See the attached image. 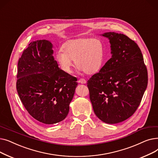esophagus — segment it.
I'll return each instance as SVG.
<instances>
[{"label": "esophagus", "instance_id": "34e87169", "mask_svg": "<svg viewBox=\"0 0 158 158\" xmlns=\"http://www.w3.org/2000/svg\"><path fill=\"white\" fill-rule=\"evenodd\" d=\"M78 82L79 83H80V84H86V82H87V81L85 80V79H84V78H80L79 80H78Z\"/></svg>", "mask_w": 158, "mask_h": 158}]
</instances>
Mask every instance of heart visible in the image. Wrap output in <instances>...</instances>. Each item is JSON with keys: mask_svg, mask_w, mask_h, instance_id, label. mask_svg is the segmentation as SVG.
I'll list each match as a JSON object with an SVG mask.
<instances>
[{"mask_svg": "<svg viewBox=\"0 0 158 158\" xmlns=\"http://www.w3.org/2000/svg\"><path fill=\"white\" fill-rule=\"evenodd\" d=\"M106 47L100 38H80L67 42L64 49L57 51L56 60L60 68L66 73H71L73 60L80 70L87 74H94L102 67Z\"/></svg>", "mask_w": 158, "mask_h": 158, "instance_id": "1", "label": "heart"}]
</instances>
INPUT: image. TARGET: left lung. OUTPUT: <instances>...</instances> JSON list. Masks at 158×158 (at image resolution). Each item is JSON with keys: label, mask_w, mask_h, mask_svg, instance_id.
<instances>
[{"label": "left lung", "mask_w": 158, "mask_h": 158, "mask_svg": "<svg viewBox=\"0 0 158 158\" xmlns=\"http://www.w3.org/2000/svg\"><path fill=\"white\" fill-rule=\"evenodd\" d=\"M109 39L112 57L88 80L90 100L96 116L114 124L130 118L139 107L148 84V73L138 44L114 32Z\"/></svg>", "instance_id": "1"}]
</instances>
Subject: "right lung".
<instances>
[{
	"instance_id": "1",
	"label": "right lung",
	"mask_w": 158,
	"mask_h": 158,
	"mask_svg": "<svg viewBox=\"0 0 158 158\" xmlns=\"http://www.w3.org/2000/svg\"><path fill=\"white\" fill-rule=\"evenodd\" d=\"M52 44L46 40L29 44L19 60L17 91L28 113L47 125L57 123L69 113L78 83L58 67Z\"/></svg>"
}]
</instances>
